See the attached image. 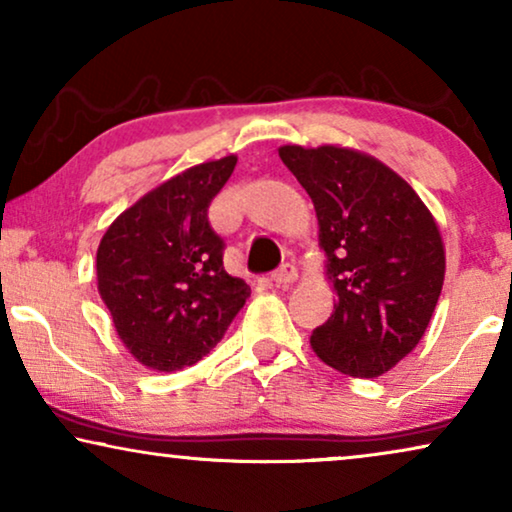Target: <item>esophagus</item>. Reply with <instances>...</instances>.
Returning a JSON list of instances; mask_svg holds the SVG:
<instances>
[{
  "label": "esophagus",
  "instance_id": "obj_1",
  "mask_svg": "<svg viewBox=\"0 0 512 512\" xmlns=\"http://www.w3.org/2000/svg\"><path fill=\"white\" fill-rule=\"evenodd\" d=\"M296 279H298V270H296V265H291V263H286L277 272H272V282L279 284V286L293 284Z\"/></svg>",
  "mask_w": 512,
  "mask_h": 512
}]
</instances>
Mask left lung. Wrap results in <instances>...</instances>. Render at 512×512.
<instances>
[{
  "label": "left lung",
  "mask_w": 512,
  "mask_h": 512,
  "mask_svg": "<svg viewBox=\"0 0 512 512\" xmlns=\"http://www.w3.org/2000/svg\"><path fill=\"white\" fill-rule=\"evenodd\" d=\"M312 198L333 312L310 335L326 366L352 377L389 373L419 345L445 282V244L401 174L340 144L279 146Z\"/></svg>",
  "instance_id": "8db88e82"
}]
</instances>
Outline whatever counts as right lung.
Listing matches in <instances>:
<instances>
[{
	"label": "right lung",
	"mask_w": 512,
	"mask_h": 512,
	"mask_svg": "<svg viewBox=\"0 0 512 512\" xmlns=\"http://www.w3.org/2000/svg\"><path fill=\"white\" fill-rule=\"evenodd\" d=\"M235 163L230 153L151 188L97 247V291L125 349L149 370L198 363L249 298V284L223 268V242L207 221Z\"/></svg>",
	"instance_id": "1"
}]
</instances>
